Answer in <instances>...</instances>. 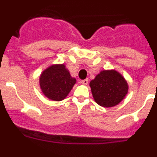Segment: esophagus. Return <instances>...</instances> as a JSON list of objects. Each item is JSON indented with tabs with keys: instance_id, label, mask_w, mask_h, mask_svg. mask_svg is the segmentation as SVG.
I'll return each instance as SVG.
<instances>
[{
	"instance_id": "obj_1",
	"label": "esophagus",
	"mask_w": 157,
	"mask_h": 157,
	"mask_svg": "<svg viewBox=\"0 0 157 157\" xmlns=\"http://www.w3.org/2000/svg\"><path fill=\"white\" fill-rule=\"evenodd\" d=\"M81 82L82 83V84H84V85H87V84H88V82H89L88 78H86V79H84V80H82Z\"/></svg>"
}]
</instances>
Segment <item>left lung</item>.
<instances>
[{"mask_svg":"<svg viewBox=\"0 0 157 157\" xmlns=\"http://www.w3.org/2000/svg\"><path fill=\"white\" fill-rule=\"evenodd\" d=\"M93 97L97 104L110 108L120 104L128 92V84L116 70L100 72L90 82Z\"/></svg>","mask_w":157,"mask_h":157,"instance_id":"left-lung-1","label":"left lung"}]
</instances>
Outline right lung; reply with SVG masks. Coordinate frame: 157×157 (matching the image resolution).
I'll list each match as a JSON object with an SVG mask.
<instances>
[{
    "label": "right lung",
    "instance_id": "add662e5",
    "mask_svg": "<svg viewBox=\"0 0 157 157\" xmlns=\"http://www.w3.org/2000/svg\"><path fill=\"white\" fill-rule=\"evenodd\" d=\"M39 83L45 97L52 101H60L68 95L76 79L71 76L64 64H53L43 71Z\"/></svg>",
    "mask_w": 157,
    "mask_h": 157
}]
</instances>
